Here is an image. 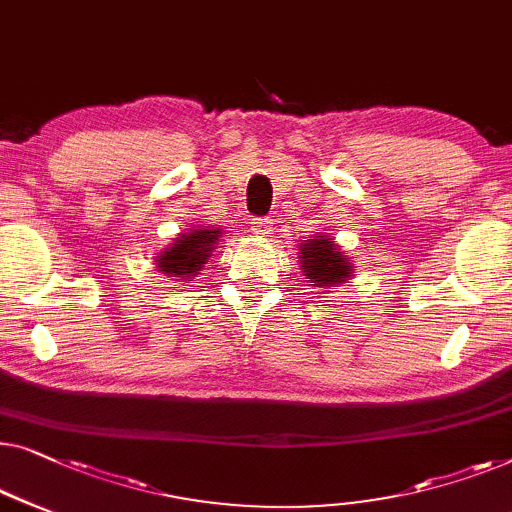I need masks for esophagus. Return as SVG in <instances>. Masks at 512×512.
Segmentation results:
<instances>
[{"instance_id":"1","label":"esophagus","mask_w":512,"mask_h":512,"mask_svg":"<svg viewBox=\"0 0 512 512\" xmlns=\"http://www.w3.org/2000/svg\"><path fill=\"white\" fill-rule=\"evenodd\" d=\"M250 225H253V232L259 236H269L273 232V220L269 218H255Z\"/></svg>"}]
</instances>
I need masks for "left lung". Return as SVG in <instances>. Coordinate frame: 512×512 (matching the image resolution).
<instances>
[{"label": "left lung", "mask_w": 512, "mask_h": 512, "mask_svg": "<svg viewBox=\"0 0 512 512\" xmlns=\"http://www.w3.org/2000/svg\"><path fill=\"white\" fill-rule=\"evenodd\" d=\"M299 264L304 269V276L315 287H325V290L329 287L334 290L355 273L350 257L343 255L329 236H311L306 243H301Z\"/></svg>", "instance_id": "1"}]
</instances>
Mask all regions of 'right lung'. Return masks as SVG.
I'll return each mask as SVG.
<instances>
[{
  "label": "right lung",
  "mask_w": 512,
  "mask_h": 512,
  "mask_svg": "<svg viewBox=\"0 0 512 512\" xmlns=\"http://www.w3.org/2000/svg\"><path fill=\"white\" fill-rule=\"evenodd\" d=\"M220 236L222 232L218 227L190 229V232L178 236L169 248H164V253L155 259L157 269L176 280L197 276L211 257Z\"/></svg>",
  "instance_id": "add662e5"
}]
</instances>
